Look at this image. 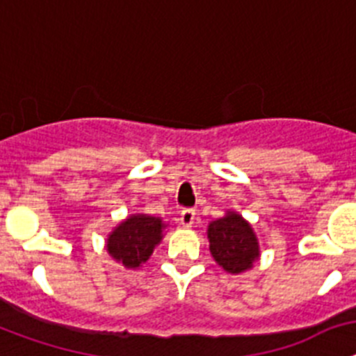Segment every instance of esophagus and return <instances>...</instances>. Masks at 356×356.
I'll return each instance as SVG.
<instances>
[{"label": "esophagus", "mask_w": 356, "mask_h": 356, "mask_svg": "<svg viewBox=\"0 0 356 356\" xmlns=\"http://www.w3.org/2000/svg\"><path fill=\"white\" fill-rule=\"evenodd\" d=\"M195 222V209L193 208H184L181 211V224L184 227H191Z\"/></svg>", "instance_id": "esophagus-1"}]
</instances>
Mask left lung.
<instances>
[{"label": "left lung", "mask_w": 356, "mask_h": 356, "mask_svg": "<svg viewBox=\"0 0 356 356\" xmlns=\"http://www.w3.org/2000/svg\"><path fill=\"white\" fill-rule=\"evenodd\" d=\"M209 251L224 270L238 274L251 268L258 259L259 249L252 227L236 213L211 222L208 227Z\"/></svg>", "instance_id": "8db88e82"}]
</instances>
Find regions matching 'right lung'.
Returning a JSON list of instances; mask_svg holds the SVG:
<instances>
[{"label":"right lung","instance_id":"add662e5","mask_svg":"<svg viewBox=\"0 0 356 356\" xmlns=\"http://www.w3.org/2000/svg\"><path fill=\"white\" fill-rule=\"evenodd\" d=\"M163 227V220L156 216H131L109 234L107 251L127 268H138L147 261L148 256L154 252V247L161 242Z\"/></svg>","mask_w":356,"mask_h":356}]
</instances>
